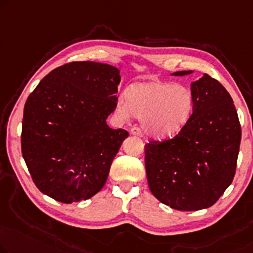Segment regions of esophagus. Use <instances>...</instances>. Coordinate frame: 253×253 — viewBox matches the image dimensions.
<instances>
[{"label":"esophagus","mask_w":253,"mask_h":253,"mask_svg":"<svg viewBox=\"0 0 253 253\" xmlns=\"http://www.w3.org/2000/svg\"><path fill=\"white\" fill-rule=\"evenodd\" d=\"M130 133L133 134V135H136V136H143V131H142V129L139 127H136V126H134L133 128H131L130 129Z\"/></svg>","instance_id":"1"}]
</instances>
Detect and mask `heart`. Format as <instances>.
<instances>
[{"mask_svg": "<svg viewBox=\"0 0 253 253\" xmlns=\"http://www.w3.org/2000/svg\"><path fill=\"white\" fill-rule=\"evenodd\" d=\"M193 103V95L185 86L159 81L141 82L128 87L125 102H119L118 110L141 119L153 136L169 137L187 123Z\"/></svg>", "mask_w": 253, "mask_h": 253, "instance_id": "b5f03b06", "label": "heart"}]
</instances>
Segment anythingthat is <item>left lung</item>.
Segmentation results:
<instances>
[{
  "instance_id": "obj_1",
  "label": "left lung",
  "mask_w": 253,
  "mask_h": 253,
  "mask_svg": "<svg viewBox=\"0 0 253 253\" xmlns=\"http://www.w3.org/2000/svg\"><path fill=\"white\" fill-rule=\"evenodd\" d=\"M191 92L193 110L178 134L144 146L151 193L182 211L209 208L224 194L235 176L242 136L233 99L217 79L205 74Z\"/></svg>"
}]
</instances>
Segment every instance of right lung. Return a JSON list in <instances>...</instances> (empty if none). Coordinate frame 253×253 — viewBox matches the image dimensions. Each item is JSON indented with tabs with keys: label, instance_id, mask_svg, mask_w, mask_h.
Instances as JSON below:
<instances>
[{
	"label": "right lung",
	"instance_id": "obj_1",
	"mask_svg": "<svg viewBox=\"0 0 253 253\" xmlns=\"http://www.w3.org/2000/svg\"><path fill=\"white\" fill-rule=\"evenodd\" d=\"M120 71L74 61L46 75L24 108L21 152L33 182L62 203L92 198L107 182L128 135L107 118L117 107Z\"/></svg>",
	"mask_w": 253,
	"mask_h": 253
}]
</instances>
